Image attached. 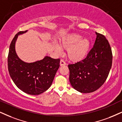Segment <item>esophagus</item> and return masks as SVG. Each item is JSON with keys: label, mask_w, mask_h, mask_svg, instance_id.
<instances>
[{"label": "esophagus", "mask_w": 122, "mask_h": 122, "mask_svg": "<svg viewBox=\"0 0 122 122\" xmlns=\"http://www.w3.org/2000/svg\"><path fill=\"white\" fill-rule=\"evenodd\" d=\"M60 65L61 66H65L66 65V63L63 60H61V61H60Z\"/></svg>", "instance_id": "esophagus-1"}]
</instances>
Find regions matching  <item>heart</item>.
I'll return each mask as SVG.
<instances>
[{
	"label": "heart",
	"instance_id": "obj_1",
	"mask_svg": "<svg viewBox=\"0 0 122 122\" xmlns=\"http://www.w3.org/2000/svg\"><path fill=\"white\" fill-rule=\"evenodd\" d=\"M61 47L67 50V56L72 61H79L84 59L88 55L90 49V42L86 38L82 39L81 36L72 34L62 41ZM55 50L61 54V51L58 46Z\"/></svg>",
	"mask_w": 122,
	"mask_h": 122
}]
</instances>
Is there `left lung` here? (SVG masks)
Listing matches in <instances>:
<instances>
[{"label": "left lung", "mask_w": 122, "mask_h": 122, "mask_svg": "<svg viewBox=\"0 0 122 122\" xmlns=\"http://www.w3.org/2000/svg\"><path fill=\"white\" fill-rule=\"evenodd\" d=\"M96 33L94 46L86 58L68 66L71 84L82 93L93 92L100 88L107 79L112 68V54L109 41L104 35Z\"/></svg>", "instance_id": "left-lung-1"}]
</instances>
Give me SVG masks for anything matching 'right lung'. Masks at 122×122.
<instances>
[{
  "label": "right lung",
  "instance_id": "1",
  "mask_svg": "<svg viewBox=\"0 0 122 122\" xmlns=\"http://www.w3.org/2000/svg\"><path fill=\"white\" fill-rule=\"evenodd\" d=\"M26 31H19L11 41L8 55V71L20 89L27 94L38 95L51 85L60 66V59L45 56L42 60L30 63L20 59L15 51V42L19 34Z\"/></svg>",
  "mask_w": 122,
  "mask_h": 122
}]
</instances>
